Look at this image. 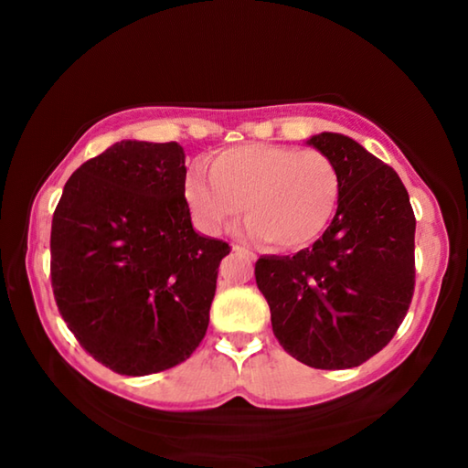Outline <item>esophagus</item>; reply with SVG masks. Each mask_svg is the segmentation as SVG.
I'll return each mask as SVG.
<instances>
[{
	"instance_id": "esophagus-1",
	"label": "esophagus",
	"mask_w": 468,
	"mask_h": 468,
	"mask_svg": "<svg viewBox=\"0 0 468 468\" xmlns=\"http://www.w3.org/2000/svg\"><path fill=\"white\" fill-rule=\"evenodd\" d=\"M233 251H235V253H239V256H248L250 260L256 258V253L250 251V250H245L243 245H233Z\"/></svg>"
}]
</instances>
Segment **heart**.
Listing matches in <instances>:
<instances>
[{"instance_id": "b5f03b06", "label": "heart", "mask_w": 468, "mask_h": 468, "mask_svg": "<svg viewBox=\"0 0 468 468\" xmlns=\"http://www.w3.org/2000/svg\"><path fill=\"white\" fill-rule=\"evenodd\" d=\"M186 202L204 231L218 233L239 218L248 233L276 250H301L326 231L340 200V173L320 150L241 144L217 154L210 173L192 167Z\"/></svg>"}]
</instances>
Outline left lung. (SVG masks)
I'll use <instances>...</instances> for the list:
<instances>
[{
    "instance_id": "left-lung-1",
    "label": "left lung",
    "mask_w": 468,
    "mask_h": 468,
    "mask_svg": "<svg viewBox=\"0 0 468 468\" xmlns=\"http://www.w3.org/2000/svg\"><path fill=\"white\" fill-rule=\"evenodd\" d=\"M307 144L335 161L340 200L330 227L295 256H262L256 284L291 357L348 369L390 343L415 289V215L400 177L335 132Z\"/></svg>"
}]
</instances>
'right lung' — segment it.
<instances>
[{
    "instance_id": "obj_1",
    "label": "right lung",
    "mask_w": 468,
    "mask_h": 468,
    "mask_svg": "<svg viewBox=\"0 0 468 468\" xmlns=\"http://www.w3.org/2000/svg\"><path fill=\"white\" fill-rule=\"evenodd\" d=\"M177 142L122 140L80 165L51 223V284L86 351L123 376L202 343L229 243L194 231Z\"/></svg>"
}]
</instances>
